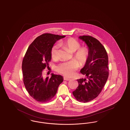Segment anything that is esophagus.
Listing matches in <instances>:
<instances>
[{
  "label": "esophagus",
  "instance_id": "esophagus-1",
  "mask_svg": "<svg viewBox=\"0 0 130 130\" xmlns=\"http://www.w3.org/2000/svg\"><path fill=\"white\" fill-rule=\"evenodd\" d=\"M64 80L69 81L70 80H71V79H69V78H67V77H64Z\"/></svg>",
  "mask_w": 130,
  "mask_h": 130
}]
</instances>
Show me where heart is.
<instances>
[{"label":"heart","instance_id":"b5f03b06","mask_svg":"<svg viewBox=\"0 0 130 130\" xmlns=\"http://www.w3.org/2000/svg\"><path fill=\"white\" fill-rule=\"evenodd\" d=\"M59 45L73 53V58L79 63L80 66H83L86 63L89 57V50L85 47H80V43L78 41L73 38H69L60 41ZM59 51V46L57 44L52 47L51 55L53 59L57 60L58 58ZM77 62L73 60L60 63L56 67V71L67 77H71L74 74V72L79 67V62Z\"/></svg>","mask_w":130,"mask_h":130}]
</instances>
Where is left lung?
<instances>
[{
    "instance_id": "obj_1",
    "label": "left lung",
    "mask_w": 130,
    "mask_h": 130,
    "mask_svg": "<svg viewBox=\"0 0 130 130\" xmlns=\"http://www.w3.org/2000/svg\"><path fill=\"white\" fill-rule=\"evenodd\" d=\"M88 47L89 57L80 73L85 78L77 79L78 86L73 92L77 101L88 102L101 93L109 76L108 56L104 47L96 38L90 36H80Z\"/></svg>"
}]
</instances>
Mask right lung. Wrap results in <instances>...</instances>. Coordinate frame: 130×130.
Listing matches in <instances>:
<instances>
[{"mask_svg":"<svg viewBox=\"0 0 130 130\" xmlns=\"http://www.w3.org/2000/svg\"><path fill=\"white\" fill-rule=\"evenodd\" d=\"M64 37L43 34L34 40L25 54L22 64L23 83L30 95L37 101H49L63 81L61 75L53 73L51 78L44 77L43 72L46 67H49L52 58L51 51L54 44Z\"/></svg>","mask_w":130,"mask_h":130,"instance_id":"obj_1","label":"right lung"}]
</instances>
